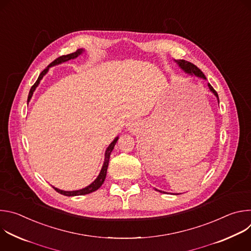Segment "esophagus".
I'll use <instances>...</instances> for the list:
<instances>
[{
	"mask_svg": "<svg viewBox=\"0 0 251 251\" xmlns=\"http://www.w3.org/2000/svg\"><path fill=\"white\" fill-rule=\"evenodd\" d=\"M140 127H141V124H140L139 121H137V120H132V121H130V122L128 123V125H127V130H128L129 132L136 133V132L140 129Z\"/></svg>",
	"mask_w": 251,
	"mask_h": 251,
	"instance_id": "34e87169",
	"label": "esophagus"
}]
</instances>
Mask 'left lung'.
<instances>
[{
    "label": "left lung",
    "mask_w": 251,
    "mask_h": 251,
    "mask_svg": "<svg viewBox=\"0 0 251 251\" xmlns=\"http://www.w3.org/2000/svg\"><path fill=\"white\" fill-rule=\"evenodd\" d=\"M175 62L177 64L178 67H180V68L184 71L185 74H187V75H191V76H194V75H195V76H197V77H199V78H202V79L206 80L204 75L201 73V70L199 67H197L195 64H193V63H191V62H189V61H186V60H184V59H177V60H175ZM207 86H208V89L210 90V92H211L214 96L217 97L218 102L220 103V98H219V95H218L217 91L212 88V86H211L209 83H207ZM154 190L157 191V192H159V193L168 194L167 192H164V191H161V190H158V189H155V188H154ZM171 195H180V194H171Z\"/></svg>",
    "instance_id": "8db88e82"
}]
</instances>
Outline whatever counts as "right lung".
Returning a JSON list of instances; mask_svg holds the SVG:
<instances>
[{
    "mask_svg": "<svg viewBox=\"0 0 251 251\" xmlns=\"http://www.w3.org/2000/svg\"><path fill=\"white\" fill-rule=\"evenodd\" d=\"M85 52V50L84 49H79L77 50L75 52H73V53H69L67 55H62V56H59L58 58H56L54 61H52L48 67H46V69L44 71H42V74L40 75L38 80L35 81V83L31 86L30 90H29V93H28V96H27V104L28 102L30 101L32 95H33V92L34 90L37 89V87L39 86L41 80L44 78V76L49 73V70L50 67L52 66H55V65H58V64H61L65 61H68L70 59H75L76 57H78L79 55L83 54ZM119 139V136L115 137V139L110 143L109 146L106 148V151H105V154H104V162H103V165H102V168L100 170V173L99 175L97 176V177L95 178V180L90 184L88 185L87 187L85 188H82L80 190H75V191H63V190H60V189H57L55 187L52 186V188L59 194L61 195H64V196H67V197H75V196H83V195H87V194H90V193H93L95 191H97L101 186L102 184L104 183L105 181V177H106V174H107V168H108V164H109V159H110V155H111V152L113 151L116 143Z\"/></svg>",
    "mask_w": 251,
    "mask_h": 251,
    "instance_id": "add662e5",
    "label": "right lung"
}]
</instances>
